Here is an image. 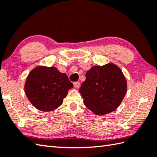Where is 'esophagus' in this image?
<instances>
[{
	"mask_svg": "<svg viewBox=\"0 0 157 157\" xmlns=\"http://www.w3.org/2000/svg\"><path fill=\"white\" fill-rule=\"evenodd\" d=\"M73 86H74V88H79V86H80V83L78 82H76L73 83Z\"/></svg>",
	"mask_w": 157,
	"mask_h": 157,
	"instance_id": "1",
	"label": "esophagus"
}]
</instances>
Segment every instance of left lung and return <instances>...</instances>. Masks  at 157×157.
<instances>
[{
  "label": "left lung",
  "mask_w": 157,
  "mask_h": 157,
  "mask_svg": "<svg viewBox=\"0 0 157 157\" xmlns=\"http://www.w3.org/2000/svg\"><path fill=\"white\" fill-rule=\"evenodd\" d=\"M79 92L86 107L102 115L121 104L127 92V83L121 70L115 65L94 66L86 72Z\"/></svg>",
  "instance_id": "1"
}]
</instances>
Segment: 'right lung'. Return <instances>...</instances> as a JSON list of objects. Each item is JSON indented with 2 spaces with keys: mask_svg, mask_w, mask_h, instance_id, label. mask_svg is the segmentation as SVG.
Here are the masks:
<instances>
[{
  "mask_svg": "<svg viewBox=\"0 0 157 157\" xmlns=\"http://www.w3.org/2000/svg\"><path fill=\"white\" fill-rule=\"evenodd\" d=\"M73 84L65 73L54 67H38L29 73L25 84V94L36 109L48 112L58 108Z\"/></svg>",
  "mask_w": 157,
  "mask_h": 157,
  "instance_id": "1",
  "label": "right lung"
}]
</instances>
